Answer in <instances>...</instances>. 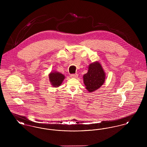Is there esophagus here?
Here are the masks:
<instances>
[{"label": "esophagus", "instance_id": "34e87169", "mask_svg": "<svg viewBox=\"0 0 147 147\" xmlns=\"http://www.w3.org/2000/svg\"><path fill=\"white\" fill-rule=\"evenodd\" d=\"M70 77H71V78H76L78 77V74H70Z\"/></svg>", "mask_w": 147, "mask_h": 147}]
</instances>
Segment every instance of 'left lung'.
<instances>
[{
	"label": "left lung",
	"mask_w": 147,
	"mask_h": 147,
	"mask_svg": "<svg viewBox=\"0 0 147 147\" xmlns=\"http://www.w3.org/2000/svg\"><path fill=\"white\" fill-rule=\"evenodd\" d=\"M83 79L86 89L89 92L95 91L100 88L105 79V73L101 64L98 62L91 64Z\"/></svg>",
	"instance_id": "left-lung-1"
}]
</instances>
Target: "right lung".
<instances>
[{
	"label": "right lung",
	"mask_w": 147,
	"mask_h": 147,
	"mask_svg": "<svg viewBox=\"0 0 147 147\" xmlns=\"http://www.w3.org/2000/svg\"><path fill=\"white\" fill-rule=\"evenodd\" d=\"M49 79L50 82L53 86L58 87L62 84L64 79V76L62 74L55 71L49 74Z\"/></svg>",
	"instance_id": "1"
}]
</instances>
